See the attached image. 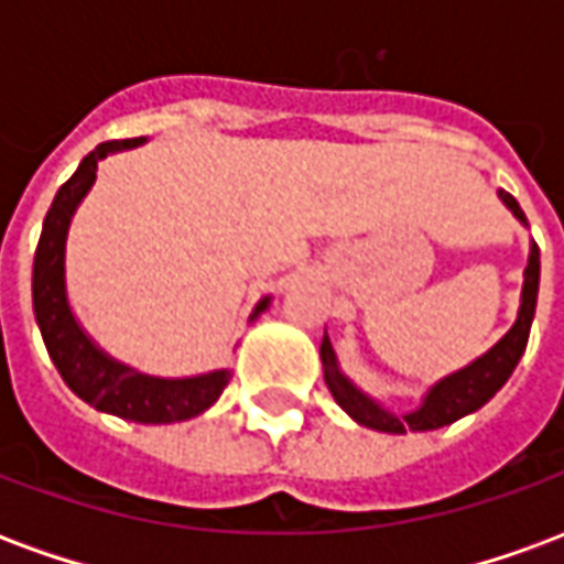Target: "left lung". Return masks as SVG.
<instances>
[{"mask_svg":"<svg viewBox=\"0 0 564 564\" xmlns=\"http://www.w3.org/2000/svg\"><path fill=\"white\" fill-rule=\"evenodd\" d=\"M501 198L522 223L525 214L517 205V198L501 189ZM538 281H541V253L538 245H532L529 253V269H525V286H522V305L520 317L513 323V329L501 338V341L480 356L477 362L468 368H462L456 375H449L447 380H441L435 390L429 392V399L420 411L408 416H392L383 408L366 399L362 392L356 390L350 380L344 378L338 366H335V350H332L329 338H323L319 344V356H323V366H326V387L335 395V402L341 404L347 414L354 416L356 423L368 425V429H378V432H392V435H404L408 429L414 432H429V429H441V425L456 423L459 416L471 414L477 408H484L492 395H496L508 378L513 375V368L520 362V356L525 354V344H529V332H532V317L534 305H538Z\"/></svg>","mask_w":564,"mask_h":564,"instance_id":"1","label":"left lung"}]
</instances>
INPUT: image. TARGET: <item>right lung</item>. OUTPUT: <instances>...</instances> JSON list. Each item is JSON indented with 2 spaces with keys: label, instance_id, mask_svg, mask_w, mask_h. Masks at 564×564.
<instances>
[{
  "label": "right lung",
  "instance_id": "add662e5",
  "mask_svg": "<svg viewBox=\"0 0 564 564\" xmlns=\"http://www.w3.org/2000/svg\"><path fill=\"white\" fill-rule=\"evenodd\" d=\"M141 139L105 141L99 148L80 160L78 172L59 186L54 205L47 210L42 226V238L35 247L32 262V307L42 329L44 347L54 359L56 371L63 375L68 390L78 399L93 404L96 411L117 414L132 423H177L189 416L208 411L210 404L220 399L226 383L232 380L229 371H210L202 378L189 380H160L129 371L127 366H117L102 350H96L93 341L78 329L66 302V283H63V257H66V232L68 220L78 208L84 193L96 181V165L111 150L135 148ZM269 305L262 299L257 314Z\"/></svg>",
  "mask_w": 564,
  "mask_h": 564
}]
</instances>
